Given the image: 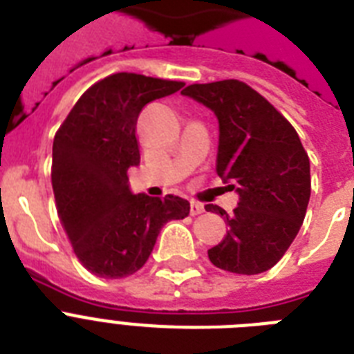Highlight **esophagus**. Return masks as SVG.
Masks as SVG:
<instances>
[{
	"label": "esophagus",
	"mask_w": 354,
	"mask_h": 354,
	"mask_svg": "<svg viewBox=\"0 0 354 354\" xmlns=\"http://www.w3.org/2000/svg\"><path fill=\"white\" fill-rule=\"evenodd\" d=\"M200 213H204V205L198 204V202H191V215H200Z\"/></svg>",
	"instance_id": "1"
}]
</instances>
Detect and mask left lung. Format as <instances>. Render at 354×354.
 I'll list each match as a JSON object with an SVG mask.
<instances>
[{
    "label": "left lung",
    "instance_id": "left-lung-1",
    "mask_svg": "<svg viewBox=\"0 0 354 354\" xmlns=\"http://www.w3.org/2000/svg\"><path fill=\"white\" fill-rule=\"evenodd\" d=\"M182 93L218 119L216 174L239 194L233 215L205 205L230 227L222 242L207 250L209 261L233 274H263L285 255L307 213V152L290 122L241 80L191 84Z\"/></svg>",
    "mask_w": 354,
    "mask_h": 354
}]
</instances>
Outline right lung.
<instances>
[{
    "instance_id": "obj_1",
    "label": "right lung",
    "mask_w": 354,
    "mask_h": 354,
    "mask_svg": "<svg viewBox=\"0 0 354 354\" xmlns=\"http://www.w3.org/2000/svg\"><path fill=\"white\" fill-rule=\"evenodd\" d=\"M183 82L115 73L82 93L53 141L51 182L58 216L84 268L104 279L138 272L161 227L189 215L187 200L133 194L128 169L139 165L136 124L145 104Z\"/></svg>"
}]
</instances>
